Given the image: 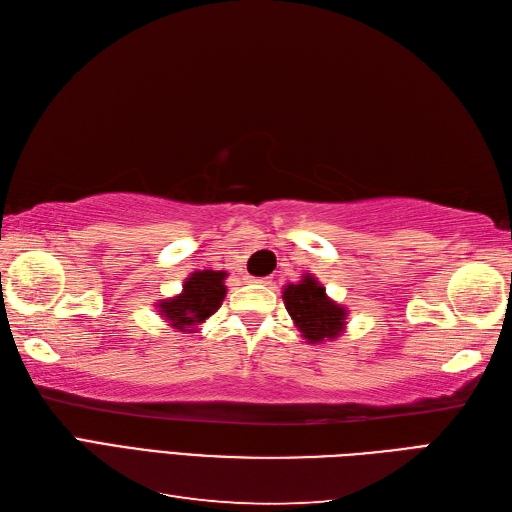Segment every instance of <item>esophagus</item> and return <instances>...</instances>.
<instances>
[{"label":"esophagus","mask_w":512,"mask_h":512,"mask_svg":"<svg viewBox=\"0 0 512 512\" xmlns=\"http://www.w3.org/2000/svg\"><path fill=\"white\" fill-rule=\"evenodd\" d=\"M254 284H260V286H271V277H260V280H250Z\"/></svg>","instance_id":"esophagus-1"}]
</instances>
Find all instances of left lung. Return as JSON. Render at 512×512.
<instances>
[{
    "instance_id": "obj_1",
    "label": "left lung",
    "mask_w": 512,
    "mask_h": 512,
    "mask_svg": "<svg viewBox=\"0 0 512 512\" xmlns=\"http://www.w3.org/2000/svg\"><path fill=\"white\" fill-rule=\"evenodd\" d=\"M284 303L307 344H322L344 331L346 307L327 297V290L314 275L305 273L299 284L284 288Z\"/></svg>"
}]
</instances>
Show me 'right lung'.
Listing matches in <instances>:
<instances>
[{"label":"right lung","mask_w":512,"mask_h":512,"mask_svg":"<svg viewBox=\"0 0 512 512\" xmlns=\"http://www.w3.org/2000/svg\"><path fill=\"white\" fill-rule=\"evenodd\" d=\"M226 277V271H194L183 282V290L177 297L164 299L156 305L160 309V316L170 322V327L192 333L196 324L205 322L218 312L226 297Z\"/></svg>","instance_id":"add662e5"}]
</instances>
